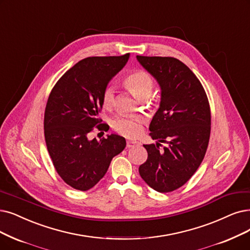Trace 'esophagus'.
Wrapping results in <instances>:
<instances>
[{
	"label": "esophagus",
	"instance_id": "34e87169",
	"mask_svg": "<svg viewBox=\"0 0 250 250\" xmlns=\"http://www.w3.org/2000/svg\"><path fill=\"white\" fill-rule=\"evenodd\" d=\"M138 145H141V143H138L136 141H130V139H129V141H127V147H132V146H138Z\"/></svg>",
	"mask_w": 250,
	"mask_h": 250
}]
</instances>
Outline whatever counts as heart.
<instances>
[{
	"mask_svg": "<svg viewBox=\"0 0 250 250\" xmlns=\"http://www.w3.org/2000/svg\"><path fill=\"white\" fill-rule=\"evenodd\" d=\"M123 85L138 101H146L154 90V80L148 73L143 69H136L129 73L123 79ZM115 104V90L107 86L103 92L102 104L104 108L111 109ZM112 126L117 132L124 136L134 138L139 135L143 128V120L131 117H118L114 119Z\"/></svg>",
	"mask_w": 250,
	"mask_h": 250,
	"instance_id": "obj_1",
	"label": "heart"
}]
</instances>
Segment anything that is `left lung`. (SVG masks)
<instances>
[{"label": "left lung", "mask_w": 250, "mask_h": 250, "mask_svg": "<svg viewBox=\"0 0 250 250\" xmlns=\"http://www.w3.org/2000/svg\"><path fill=\"white\" fill-rule=\"evenodd\" d=\"M161 88V102L149 124L156 145H144L146 161L138 171L160 193L184 186L203 161L210 137L211 115L202 84L174 57L136 56ZM166 143L163 149L161 144Z\"/></svg>", "instance_id": "obj_1"}]
</instances>
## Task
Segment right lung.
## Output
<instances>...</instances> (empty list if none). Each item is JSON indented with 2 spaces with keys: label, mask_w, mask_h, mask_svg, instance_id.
Segmentation results:
<instances>
[{
  "label": "right lung",
  "mask_w": 250,
  "mask_h": 250,
  "mask_svg": "<svg viewBox=\"0 0 250 250\" xmlns=\"http://www.w3.org/2000/svg\"><path fill=\"white\" fill-rule=\"evenodd\" d=\"M122 56L82 59L58 80L49 95L44 116V134L50 157L63 182L88 191L106 173L112 159L126 146L125 138L111 134L89 139L95 125L105 130L98 117L103 92L128 62Z\"/></svg>",
  "instance_id": "right-lung-1"
}]
</instances>
